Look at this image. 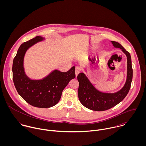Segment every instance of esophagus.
I'll return each instance as SVG.
<instances>
[{"instance_id":"obj_1","label":"esophagus","mask_w":146,"mask_h":146,"mask_svg":"<svg viewBox=\"0 0 146 146\" xmlns=\"http://www.w3.org/2000/svg\"><path fill=\"white\" fill-rule=\"evenodd\" d=\"M80 68L78 66H76L75 67V75H76V77L78 76V75H79V74L80 72Z\"/></svg>"}]
</instances>
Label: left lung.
<instances>
[{
	"label": "left lung",
	"instance_id": "left-lung-1",
	"mask_svg": "<svg viewBox=\"0 0 146 146\" xmlns=\"http://www.w3.org/2000/svg\"><path fill=\"white\" fill-rule=\"evenodd\" d=\"M115 48H119L127 57V78L121 89L114 93H106L98 90L86 75L81 72L78 75L79 83L78 97L81 104L88 109L97 111L107 110L121 102L127 94L133 79V69L130 53L119 42L111 41Z\"/></svg>",
	"mask_w": 146,
	"mask_h": 146
}]
</instances>
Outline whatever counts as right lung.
I'll return each mask as SVG.
<instances>
[{"instance_id": "obj_1", "label": "right lung", "mask_w": 146, "mask_h": 146, "mask_svg": "<svg viewBox=\"0 0 146 146\" xmlns=\"http://www.w3.org/2000/svg\"><path fill=\"white\" fill-rule=\"evenodd\" d=\"M44 39L38 36L22 44L14 58L12 66L13 80L18 93L29 104L39 108L55 106L59 102L64 88L75 78V66L65 72L54 70L40 80L30 79L26 75L23 60L27 50Z\"/></svg>"}]
</instances>
